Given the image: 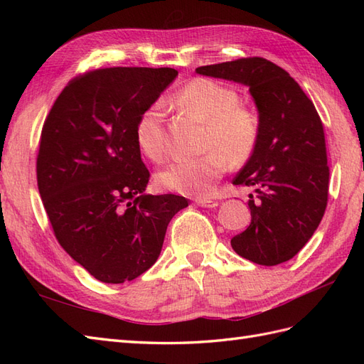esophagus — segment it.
Wrapping results in <instances>:
<instances>
[{"instance_id": "34e87169", "label": "esophagus", "mask_w": 364, "mask_h": 364, "mask_svg": "<svg viewBox=\"0 0 364 364\" xmlns=\"http://www.w3.org/2000/svg\"><path fill=\"white\" fill-rule=\"evenodd\" d=\"M197 205L202 206V208H215L218 206L217 200H211V199H196L194 200Z\"/></svg>"}]
</instances>
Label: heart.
Returning a JSON list of instances; mask_svg holds the SVG:
<instances>
[{"mask_svg": "<svg viewBox=\"0 0 364 364\" xmlns=\"http://www.w3.org/2000/svg\"><path fill=\"white\" fill-rule=\"evenodd\" d=\"M183 111L205 121L203 149L211 150L196 159H178L165 165L156 179L162 188L190 197H206L230 165L245 164L257 147L258 115L240 106L232 87L211 79H194L173 97ZM136 146L144 156L159 161L165 153L164 114L158 105L147 107L135 126Z\"/></svg>", "mask_w": 364, "mask_h": 364, "instance_id": "b5f03b06", "label": "heart"}]
</instances>
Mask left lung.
I'll list each match as a JSON object with an SVG mask.
<instances>
[{"label": "left lung", "mask_w": 364, "mask_h": 364, "mask_svg": "<svg viewBox=\"0 0 364 364\" xmlns=\"http://www.w3.org/2000/svg\"><path fill=\"white\" fill-rule=\"evenodd\" d=\"M196 73L247 86L258 111L257 147L234 179L257 194H249L250 225L230 246L259 266L291 259L313 237L328 200L325 134L313 102L287 71L262 58Z\"/></svg>", "instance_id": "left-lung-1"}]
</instances>
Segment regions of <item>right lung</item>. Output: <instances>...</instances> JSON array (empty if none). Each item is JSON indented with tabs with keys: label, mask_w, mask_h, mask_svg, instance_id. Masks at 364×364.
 Here are the masks:
<instances>
[{
	"label": "right lung",
	"mask_w": 364,
	"mask_h": 364,
	"mask_svg": "<svg viewBox=\"0 0 364 364\" xmlns=\"http://www.w3.org/2000/svg\"><path fill=\"white\" fill-rule=\"evenodd\" d=\"M178 77L173 68H105L77 77L43 123L38 188L60 246L106 284L156 262L182 196L146 194L150 173L135 141L139 115Z\"/></svg>",
	"instance_id": "right-lung-1"
}]
</instances>
